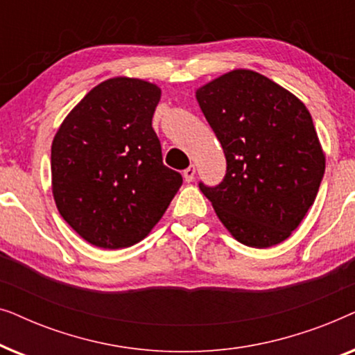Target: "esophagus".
<instances>
[{
    "label": "esophagus",
    "instance_id": "esophagus-1",
    "mask_svg": "<svg viewBox=\"0 0 355 355\" xmlns=\"http://www.w3.org/2000/svg\"><path fill=\"white\" fill-rule=\"evenodd\" d=\"M193 178H196V166L191 164L187 169H184V179H186V182H192Z\"/></svg>",
    "mask_w": 355,
    "mask_h": 355
}]
</instances>
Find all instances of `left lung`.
<instances>
[{
	"label": "left lung",
	"mask_w": 355,
	"mask_h": 355,
	"mask_svg": "<svg viewBox=\"0 0 355 355\" xmlns=\"http://www.w3.org/2000/svg\"><path fill=\"white\" fill-rule=\"evenodd\" d=\"M220 140L226 176L198 187L241 244L266 249L288 239L313 205L324 153L307 106L250 69L226 72L196 90Z\"/></svg>",
	"instance_id": "left-lung-1"
}]
</instances>
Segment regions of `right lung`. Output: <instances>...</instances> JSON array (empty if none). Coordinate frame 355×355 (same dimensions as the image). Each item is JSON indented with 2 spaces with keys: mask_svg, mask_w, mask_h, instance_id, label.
<instances>
[{
  "mask_svg": "<svg viewBox=\"0 0 355 355\" xmlns=\"http://www.w3.org/2000/svg\"><path fill=\"white\" fill-rule=\"evenodd\" d=\"M162 89L134 77L94 87L51 144V189L64 221L100 249L148 236L182 184L163 164L152 118Z\"/></svg>",
  "mask_w": 355,
  "mask_h": 355,
  "instance_id": "add662e5",
  "label": "right lung"
}]
</instances>
